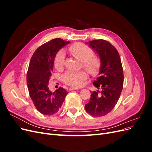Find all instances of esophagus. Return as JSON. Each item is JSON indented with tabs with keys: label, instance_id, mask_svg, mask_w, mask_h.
<instances>
[{
	"label": "esophagus",
	"instance_id": "1",
	"mask_svg": "<svg viewBox=\"0 0 152 152\" xmlns=\"http://www.w3.org/2000/svg\"><path fill=\"white\" fill-rule=\"evenodd\" d=\"M77 89H79V88H77V87H70V91L77 90Z\"/></svg>",
	"mask_w": 152,
	"mask_h": 152
}]
</instances>
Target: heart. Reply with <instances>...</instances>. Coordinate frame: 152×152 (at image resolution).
Masks as SVG:
<instances>
[{
	"instance_id": "heart-1",
	"label": "heart",
	"mask_w": 152,
	"mask_h": 152,
	"mask_svg": "<svg viewBox=\"0 0 152 152\" xmlns=\"http://www.w3.org/2000/svg\"><path fill=\"white\" fill-rule=\"evenodd\" d=\"M69 50L73 56L82 61L84 68L89 73L94 74L98 71L100 66L99 60L98 58L93 56V51L89 46L82 43H76L73 44ZM65 58V51L63 50H59L54 58L55 68L59 69L63 66ZM86 78L87 74L84 71H68L64 75L63 79L68 85L80 86Z\"/></svg>"
}]
</instances>
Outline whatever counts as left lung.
Listing matches in <instances>:
<instances>
[{"label": "left lung", "mask_w": 152, "mask_h": 152, "mask_svg": "<svg viewBox=\"0 0 152 152\" xmlns=\"http://www.w3.org/2000/svg\"><path fill=\"white\" fill-rule=\"evenodd\" d=\"M86 44L100 59L99 77L93 85L101 90L92 92L89 102L86 104L85 108L93 117L104 116L115 107L123 88L124 73L121 58L117 49L107 40H94Z\"/></svg>", "instance_id": "8db88e82"}]
</instances>
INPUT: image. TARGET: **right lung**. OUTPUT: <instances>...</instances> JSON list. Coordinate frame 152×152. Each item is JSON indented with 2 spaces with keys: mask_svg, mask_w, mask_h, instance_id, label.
I'll use <instances>...</instances> for the list:
<instances>
[{
  "mask_svg": "<svg viewBox=\"0 0 152 152\" xmlns=\"http://www.w3.org/2000/svg\"><path fill=\"white\" fill-rule=\"evenodd\" d=\"M69 43L54 39L37 49L32 56L26 75L30 96L35 108L45 115H52L61 108L68 92L61 87L51 92L48 87L57 53Z\"/></svg>",
  "mask_w": 152,
  "mask_h": 152,
  "instance_id": "add662e5",
  "label": "right lung"
}]
</instances>
